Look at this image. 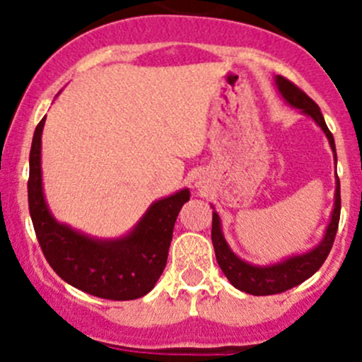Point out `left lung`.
Returning <instances> with one entry per match:
<instances>
[{
    "mask_svg": "<svg viewBox=\"0 0 362 362\" xmlns=\"http://www.w3.org/2000/svg\"><path fill=\"white\" fill-rule=\"evenodd\" d=\"M276 85L279 93L282 95L286 102L294 109L303 110V114L310 115L315 122L322 127L330 143L332 151H334L335 161H337V153H335L334 136L328 131L325 119H323L320 107L315 103L305 91L298 88L294 83L286 80L284 76H276ZM340 219V182L337 177V187H335V204L332 211V219L328 223L325 236L313 250L301 253V255L289 257V259L279 262L274 265H252L236 257L231 252L230 245L224 240L221 231V221H219L218 213H213V231H211V238H213L216 260H218L219 267L228 281L235 286L236 289L243 291V293L253 294V296H269V294H279L284 293L294 286L301 284L308 277L313 276L315 272L322 267L328 253L332 250L335 235H337Z\"/></svg>",
    "mask_w": 362,
    "mask_h": 362,
    "instance_id": "left-lung-1",
    "label": "left lung"
}]
</instances>
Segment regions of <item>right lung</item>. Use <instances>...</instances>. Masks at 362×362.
I'll list each match as a JSON object with an SVG mask.
<instances>
[{"label":"right lung","mask_w":362,"mask_h":362,"mask_svg":"<svg viewBox=\"0 0 362 362\" xmlns=\"http://www.w3.org/2000/svg\"><path fill=\"white\" fill-rule=\"evenodd\" d=\"M45 117L37 124L30 148L28 209L44 257L54 272L91 296L138 300L155 288L168 259L173 226L189 189L153 202L132 231L117 240H98L57 223L42 190L40 148Z\"/></svg>","instance_id":"right-lung-1"}]
</instances>
